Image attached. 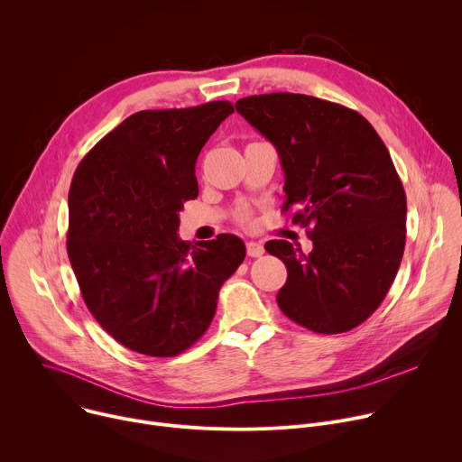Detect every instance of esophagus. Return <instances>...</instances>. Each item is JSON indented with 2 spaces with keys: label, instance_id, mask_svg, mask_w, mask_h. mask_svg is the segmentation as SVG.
Masks as SVG:
<instances>
[{
  "label": "esophagus",
  "instance_id": "34e87169",
  "mask_svg": "<svg viewBox=\"0 0 462 462\" xmlns=\"http://www.w3.org/2000/svg\"><path fill=\"white\" fill-rule=\"evenodd\" d=\"M263 252H265V248H263L261 243H255V241H248L246 243V254L250 257H261Z\"/></svg>",
  "mask_w": 462,
  "mask_h": 462
}]
</instances>
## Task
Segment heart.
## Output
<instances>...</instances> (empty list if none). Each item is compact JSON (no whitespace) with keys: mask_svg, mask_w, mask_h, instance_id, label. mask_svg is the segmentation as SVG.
<instances>
[{"mask_svg":"<svg viewBox=\"0 0 462 462\" xmlns=\"http://www.w3.org/2000/svg\"><path fill=\"white\" fill-rule=\"evenodd\" d=\"M237 219H239V221H241V223H245V221H246V219H248V214H246V212H245V210H241V212H239V214H237Z\"/></svg>","mask_w":462,"mask_h":462,"instance_id":"heart-1","label":"heart"}]
</instances>
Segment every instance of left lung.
I'll use <instances>...</instances> for the list:
<instances>
[{"label": "left lung", "instance_id": "left-lung-1", "mask_svg": "<svg viewBox=\"0 0 462 462\" xmlns=\"http://www.w3.org/2000/svg\"><path fill=\"white\" fill-rule=\"evenodd\" d=\"M236 109L274 144L283 212L296 208L312 241L309 254L265 245L287 267L280 309L319 335L351 331L385 298L406 245V193L385 144L360 113L309 95H254Z\"/></svg>", "mask_w": 462, "mask_h": 462}]
</instances>
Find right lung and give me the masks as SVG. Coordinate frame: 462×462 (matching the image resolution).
Returning a JSON list of instances; mask_svg holds the SVG:
<instances>
[{
    "instance_id": "obj_1",
    "label": "right lung",
    "mask_w": 462,
    "mask_h": 462,
    "mask_svg": "<svg viewBox=\"0 0 462 462\" xmlns=\"http://www.w3.org/2000/svg\"><path fill=\"white\" fill-rule=\"evenodd\" d=\"M230 102L146 109L84 157L69 188L68 254L82 298L124 347L175 356L199 340L245 243L221 234L193 246L177 236L195 199V162Z\"/></svg>"
}]
</instances>
